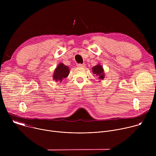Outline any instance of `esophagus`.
I'll list each match as a JSON object with an SVG mask.
<instances>
[{"label":"esophagus","mask_w":156,"mask_h":156,"mask_svg":"<svg viewBox=\"0 0 156 156\" xmlns=\"http://www.w3.org/2000/svg\"><path fill=\"white\" fill-rule=\"evenodd\" d=\"M77 66H78V67H84V66H85V64H84V63H83V64H81V63H78V64H77Z\"/></svg>","instance_id":"esophagus-1"}]
</instances>
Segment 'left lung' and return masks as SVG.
Wrapping results in <instances>:
<instances>
[{
	"instance_id": "obj_1",
	"label": "left lung",
	"mask_w": 156,
	"mask_h": 156,
	"mask_svg": "<svg viewBox=\"0 0 156 156\" xmlns=\"http://www.w3.org/2000/svg\"><path fill=\"white\" fill-rule=\"evenodd\" d=\"M93 72L94 74H95L97 76H98L99 79H103L104 78V69L102 66L100 65H97L94 66L92 69Z\"/></svg>"
}]
</instances>
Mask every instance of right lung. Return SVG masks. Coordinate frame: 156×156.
Wrapping results in <instances>:
<instances>
[{"label": "right lung", "mask_w": 156, "mask_h": 156, "mask_svg": "<svg viewBox=\"0 0 156 156\" xmlns=\"http://www.w3.org/2000/svg\"><path fill=\"white\" fill-rule=\"evenodd\" d=\"M69 73L70 72L68 66L60 63L55 70L53 77L56 81H60L61 82L63 78L68 76Z\"/></svg>", "instance_id": "1"}]
</instances>
